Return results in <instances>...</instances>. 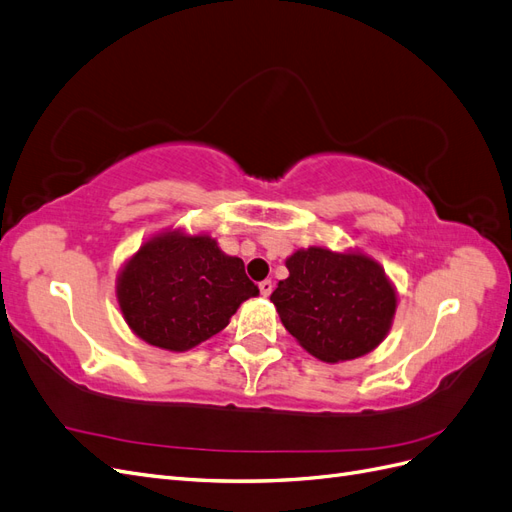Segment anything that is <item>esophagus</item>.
<instances>
[{
	"label": "esophagus",
	"mask_w": 512,
	"mask_h": 512,
	"mask_svg": "<svg viewBox=\"0 0 512 512\" xmlns=\"http://www.w3.org/2000/svg\"><path fill=\"white\" fill-rule=\"evenodd\" d=\"M258 288H260V294H262V297H269V294L273 292V282H271V280H265V282H260V284H258Z\"/></svg>",
	"instance_id": "1"
}]
</instances>
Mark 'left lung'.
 Masks as SVG:
<instances>
[{"mask_svg":"<svg viewBox=\"0 0 512 512\" xmlns=\"http://www.w3.org/2000/svg\"><path fill=\"white\" fill-rule=\"evenodd\" d=\"M290 275L271 301L286 331L324 363L352 361L391 331L397 292L380 262L363 252L307 247L286 258Z\"/></svg>","mask_w":512,"mask_h":512,"instance_id":"left-lung-1","label":"left lung"}]
</instances>
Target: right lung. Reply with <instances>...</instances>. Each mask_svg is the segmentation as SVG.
<instances>
[{"label": "right lung", "mask_w": 512, "mask_h": 512, "mask_svg": "<svg viewBox=\"0 0 512 512\" xmlns=\"http://www.w3.org/2000/svg\"><path fill=\"white\" fill-rule=\"evenodd\" d=\"M256 294L243 260L224 254L203 232H158L117 277L123 320L143 342L170 352H185L220 333Z\"/></svg>", "instance_id": "add662e5"}]
</instances>
